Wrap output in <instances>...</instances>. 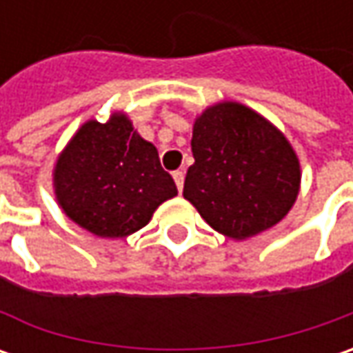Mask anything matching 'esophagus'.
<instances>
[{
  "label": "esophagus",
  "mask_w": 353,
  "mask_h": 353,
  "mask_svg": "<svg viewBox=\"0 0 353 353\" xmlns=\"http://www.w3.org/2000/svg\"><path fill=\"white\" fill-rule=\"evenodd\" d=\"M172 179H174V183H176V188H179V190H183L184 170H174V172H172Z\"/></svg>",
  "instance_id": "esophagus-1"
}]
</instances>
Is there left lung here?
<instances>
[{
    "instance_id": "8db88e82",
    "label": "left lung",
    "mask_w": 353,
    "mask_h": 353,
    "mask_svg": "<svg viewBox=\"0 0 353 353\" xmlns=\"http://www.w3.org/2000/svg\"><path fill=\"white\" fill-rule=\"evenodd\" d=\"M190 145L183 196L218 234L250 239L291 212L301 161L267 117L239 102L212 103L194 117Z\"/></svg>"
}]
</instances>
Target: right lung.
Returning a JSON list of instances; mask_svg holds the SVG:
<instances>
[{"mask_svg":"<svg viewBox=\"0 0 353 353\" xmlns=\"http://www.w3.org/2000/svg\"><path fill=\"white\" fill-rule=\"evenodd\" d=\"M52 188L62 212L98 237H128L179 194L153 143L145 141L125 112L105 123L88 119L62 149Z\"/></svg>","mask_w":353,"mask_h":353,"instance_id":"obj_1","label":"right lung"}]
</instances>
